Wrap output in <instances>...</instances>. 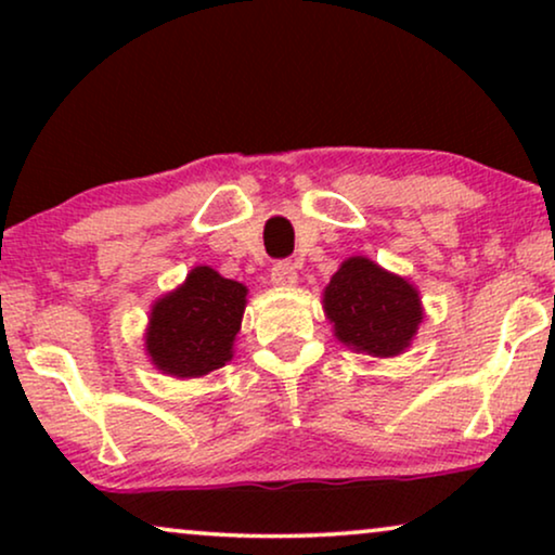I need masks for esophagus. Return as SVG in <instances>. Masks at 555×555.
Returning a JSON list of instances; mask_svg holds the SVG:
<instances>
[{"mask_svg":"<svg viewBox=\"0 0 555 555\" xmlns=\"http://www.w3.org/2000/svg\"><path fill=\"white\" fill-rule=\"evenodd\" d=\"M270 280H272V285H278V287H293L295 283H298V270H295L293 262L280 260L272 264Z\"/></svg>","mask_w":555,"mask_h":555,"instance_id":"34e87169","label":"esophagus"}]
</instances>
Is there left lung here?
<instances>
[{
    "instance_id": "left-lung-1",
    "label": "left lung",
    "mask_w": 555,
    "mask_h": 555,
    "mask_svg": "<svg viewBox=\"0 0 555 555\" xmlns=\"http://www.w3.org/2000/svg\"><path fill=\"white\" fill-rule=\"evenodd\" d=\"M323 313L344 346L374 359H393L416 338L424 306L414 283L353 255L325 285Z\"/></svg>"
}]
</instances>
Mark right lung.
<instances>
[{
    "label": "right lung",
    "mask_w": 555,
    "mask_h": 555,
    "mask_svg": "<svg viewBox=\"0 0 555 555\" xmlns=\"http://www.w3.org/2000/svg\"><path fill=\"white\" fill-rule=\"evenodd\" d=\"M245 308L247 285L199 264L151 306L143 333L149 361L173 378H199L222 369L234 356Z\"/></svg>",
    "instance_id": "add662e5"
}]
</instances>
